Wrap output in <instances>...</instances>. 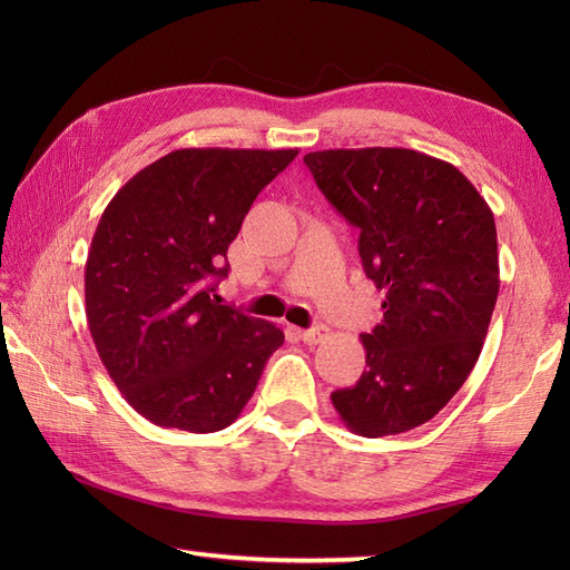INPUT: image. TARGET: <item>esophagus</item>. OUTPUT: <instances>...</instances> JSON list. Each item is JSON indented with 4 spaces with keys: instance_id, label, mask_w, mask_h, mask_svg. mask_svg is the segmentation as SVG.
<instances>
[{
    "instance_id": "1",
    "label": "esophagus",
    "mask_w": 570,
    "mask_h": 570,
    "mask_svg": "<svg viewBox=\"0 0 570 570\" xmlns=\"http://www.w3.org/2000/svg\"><path fill=\"white\" fill-rule=\"evenodd\" d=\"M328 328H325V325H313V328H308V331H298V335H301V341L304 343H308V345H318V343H323L325 337H328Z\"/></svg>"
}]
</instances>
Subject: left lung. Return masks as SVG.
Here are the masks:
<instances>
[{"mask_svg": "<svg viewBox=\"0 0 570 570\" xmlns=\"http://www.w3.org/2000/svg\"><path fill=\"white\" fill-rule=\"evenodd\" d=\"M323 196L360 229L384 318L360 335L362 377L331 394L365 439L431 421L475 367L500 292L498 229L485 198L453 164L396 147L304 156Z\"/></svg>", "mask_w": 570, "mask_h": 570, "instance_id": "left-lung-1", "label": "left lung"}]
</instances>
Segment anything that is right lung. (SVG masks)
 Wrapping results in <instances>:
<instances>
[{"label": "right lung", "mask_w": 570, "mask_h": 570, "mask_svg": "<svg viewBox=\"0 0 570 570\" xmlns=\"http://www.w3.org/2000/svg\"><path fill=\"white\" fill-rule=\"evenodd\" d=\"M296 154L178 149L105 208L85 262V316L117 390L156 426H229L282 347L274 323L213 292L254 198Z\"/></svg>", "instance_id": "add662e5"}]
</instances>
